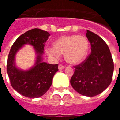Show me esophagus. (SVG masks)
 Here are the masks:
<instances>
[{"instance_id": "1", "label": "esophagus", "mask_w": 120, "mask_h": 120, "mask_svg": "<svg viewBox=\"0 0 120 120\" xmlns=\"http://www.w3.org/2000/svg\"><path fill=\"white\" fill-rule=\"evenodd\" d=\"M65 66H64V65H62V64H60V65H58V69H59V70L64 69V68H65Z\"/></svg>"}]
</instances>
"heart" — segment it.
<instances>
[{
    "mask_svg": "<svg viewBox=\"0 0 120 120\" xmlns=\"http://www.w3.org/2000/svg\"><path fill=\"white\" fill-rule=\"evenodd\" d=\"M55 47L46 49L47 53L55 59L65 53L68 63L77 65L85 60L89 49V42L83 35H65L58 38L54 42Z\"/></svg>",
    "mask_w": 120,
    "mask_h": 120,
    "instance_id": "heart-1",
    "label": "heart"
}]
</instances>
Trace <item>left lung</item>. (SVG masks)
Wrapping results in <instances>:
<instances>
[{
	"instance_id": "8db88e82",
	"label": "left lung",
	"mask_w": 120,
	"mask_h": 120,
	"mask_svg": "<svg viewBox=\"0 0 120 120\" xmlns=\"http://www.w3.org/2000/svg\"><path fill=\"white\" fill-rule=\"evenodd\" d=\"M86 35L91 45V53L83 62L75 67L70 83L80 94L92 97L100 94L110 85L114 64L104 40L90 30H86Z\"/></svg>"
}]
</instances>
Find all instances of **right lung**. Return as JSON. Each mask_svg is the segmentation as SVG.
Masks as SVG:
<instances>
[{
    "instance_id": "1",
    "label": "right lung",
    "mask_w": 120,
    "mask_h": 120,
    "mask_svg": "<svg viewBox=\"0 0 120 120\" xmlns=\"http://www.w3.org/2000/svg\"><path fill=\"white\" fill-rule=\"evenodd\" d=\"M50 35L47 31L34 29L21 35L15 40L8 54L7 71L10 83L15 91L24 97L38 98L45 94L52 83L53 77L58 71V65L43 62L45 43ZM30 45L36 54L35 64L23 71L15 64L16 53L25 45Z\"/></svg>"
}]
</instances>
